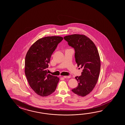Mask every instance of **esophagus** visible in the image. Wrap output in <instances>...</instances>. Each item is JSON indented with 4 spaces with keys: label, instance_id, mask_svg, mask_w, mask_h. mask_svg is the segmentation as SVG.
<instances>
[{
    "label": "esophagus",
    "instance_id": "34e87169",
    "mask_svg": "<svg viewBox=\"0 0 125 125\" xmlns=\"http://www.w3.org/2000/svg\"><path fill=\"white\" fill-rule=\"evenodd\" d=\"M63 78H70V77L69 76H64Z\"/></svg>",
    "mask_w": 125,
    "mask_h": 125
}]
</instances>
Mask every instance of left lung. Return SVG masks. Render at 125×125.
Returning a JSON list of instances; mask_svg holds the SVG:
<instances>
[{
	"instance_id": "left-lung-1",
	"label": "left lung",
	"mask_w": 125,
	"mask_h": 125,
	"mask_svg": "<svg viewBox=\"0 0 125 125\" xmlns=\"http://www.w3.org/2000/svg\"><path fill=\"white\" fill-rule=\"evenodd\" d=\"M63 38L74 48L76 62L83 69L82 75L75 77L78 86L72 91L79 96L84 97L92 91L98 80L101 68L98 51L93 42L85 35L74 34Z\"/></svg>"
}]
</instances>
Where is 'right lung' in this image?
Listing matches in <instances>:
<instances>
[{"label": "right lung", "mask_w": 125, "mask_h": 125, "mask_svg": "<svg viewBox=\"0 0 125 125\" xmlns=\"http://www.w3.org/2000/svg\"><path fill=\"white\" fill-rule=\"evenodd\" d=\"M63 38L48 36L41 38L31 46L25 60V73L30 86L34 92L42 97L53 93L57 88L59 78L48 74L51 55Z\"/></svg>", "instance_id": "obj_1"}]
</instances>
